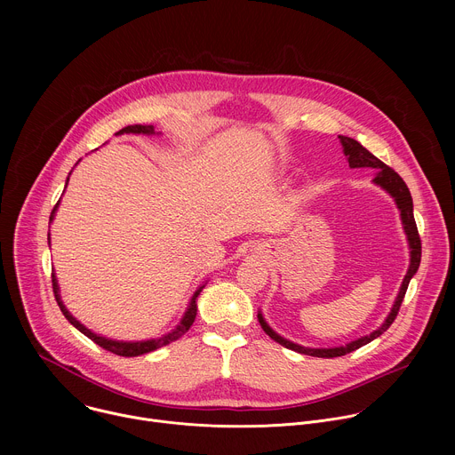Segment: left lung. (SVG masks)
<instances>
[{"instance_id": "1", "label": "left lung", "mask_w": 455, "mask_h": 455, "mask_svg": "<svg viewBox=\"0 0 455 455\" xmlns=\"http://www.w3.org/2000/svg\"><path fill=\"white\" fill-rule=\"evenodd\" d=\"M340 139V144H342V149H344V155L349 162V167L351 169H360V167H369V169H374L376 174L372 178V183L381 187L388 196H391L400 211V218H402V225H403V232L407 235V243H409V250H411V263H409V270L403 277V283L400 286V291L395 299V304L391 307V313H388L383 320L381 326L378 330H374L372 333L365 335V337H360L346 346H339V347H304V346H299L284 337H281L279 333H275L270 326L268 322L265 320L263 313L259 311L257 313V318H259V323H261V328L265 330V333L274 339L275 342H279L281 346H284L286 349H291V351H297L300 355H307V356H318V358H335V356H344L347 353H353L356 349H360L362 346L372 342L374 339H378L379 335H383L388 326L395 322L398 311H400V306L403 302V297H405V291L409 288V283L411 279L416 275L418 268H419V263H421V239H419V234H418V227H416V221H414V205H412V196H411V190L409 187L405 185V181L400 178L398 172H395L391 167L385 165L381 160H378L372 153H369L360 142H356L355 139H349V137H342L339 135Z\"/></svg>"}]
</instances>
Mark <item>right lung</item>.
<instances>
[{"label": "right lung", "instance_id": "add662e5", "mask_svg": "<svg viewBox=\"0 0 455 455\" xmlns=\"http://www.w3.org/2000/svg\"><path fill=\"white\" fill-rule=\"evenodd\" d=\"M115 135H160V133H156L155 132V125H142V124H135V125H125V127H122L120 132H116ZM72 174V172H70ZM68 180H70V176L67 178V185H68ZM67 188V187H64ZM59 209V202H57V205L53 207V211H52V214H50V223L53 221V218H55V211ZM48 239H50V234H48ZM50 243V241H48ZM52 284H53V293H55V300H57V304H59V307H60V311H62V315L67 316V320L72 323L74 328H77L83 335H86L90 340H93L95 344H99L100 347H104L106 351H111V353H115V355H118V356H140V355H146V353H151V351H156V349H160V347H164V346H167V344H171V342H174V340H178L181 335H185L187 331H188V328L192 326V322H194V318H196V311H198V304H196V300H198V295L202 293V290L205 288V284L207 283H204L196 291L192 293V297H190V300H188V306H187V309H185V313H183V316H181V320L178 322V326L174 328V330H171L169 333H165V335H162V337H158V339H149V340H137V342H124V340H113V339H108V337H100V335H97V333H93L92 330H88L84 323H81L68 309H67V306H64V302H62V299H60V291H59V284H57V277H55V272L52 274Z\"/></svg>", "mask_w": 455, "mask_h": 455}]
</instances>
